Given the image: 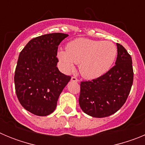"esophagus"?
<instances>
[{
	"label": "esophagus",
	"mask_w": 145,
	"mask_h": 145,
	"mask_svg": "<svg viewBox=\"0 0 145 145\" xmlns=\"http://www.w3.org/2000/svg\"><path fill=\"white\" fill-rule=\"evenodd\" d=\"M71 80L72 82H78L79 81L78 79L76 77H72V78H71Z\"/></svg>",
	"instance_id": "34e87169"
}]
</instances>
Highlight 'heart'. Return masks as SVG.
<instances>
[{
	"instance_id": "b5f03b06",
	"label": "heart",
	"mask_w": 145,
	"mask_h": 145,
	"mask_svg": "<svg viewBox=\"0 0 145 145\" xmlns=\"http://www.w3.org/2000/svg\"><path fill=\"white\" fill-rule=\"evenodd\" d=\"M66 48L57 52L61 70L69 73L75 70V64H80V74L86 79L97 78L105 74L117 55L116 47L111 42L88 38L73 40Z\"/></svg>"
}]
</instances>
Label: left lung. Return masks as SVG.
<instances>
[{"label":"left lung","instance_id":"obj_1","mask_svg":"<svg viewBox=\"0 0 145 145\" xmlns=\"http://www.w3.org/2000/svg\"><path fill=\"white\" fill-rule=\"evenodd\" d=\"M116 65L97 78L80 83L79 105L88 116L105 118L117 112L127 99L132 86V59L122 45L117 43Z\"/></svg>","mask_w":145,"mask_h":145}]
</instances>
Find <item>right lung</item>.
Returning <instances> with one entry per match:
<instances>
[{
  "instance_id": "add662e5",
  "label": "right lung",
  "mask_w": 145,
  "mask_h": 145,
  "mask_svg": "<svg viewBox=\"0 0 145 145\" xmlns=\"http://www.w3.org/2000/svg\"><path fill=\"white\" fill-rule=\"evenodd\" d=\"M67 36L43 35L30 40L20 52L15 91L22 106L35 116H46L55 110L60 93L71 79L57 67L58 46Z\"/></svg>"
}]
</instances>
